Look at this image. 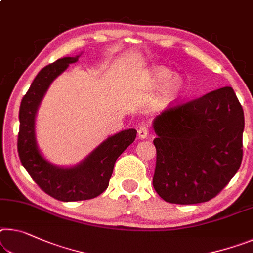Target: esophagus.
I'll return each instance as SVG.
<instances>
[{"instance_id": "34e87169", "label": "esophagus", "mask_w": 253, "mask_h": 253, "mask_svg": "<svg viewBox=\"0 0 253 253\" xmlns=\"http://www.w3.org/2000/svg\"><path fill=\"white\" fill-rule=\"evenodd\" d=\"M137 133H138V137L139 138H142V139L146 138L147 135H148V128L146 126H141V127L138 128Z\"/></svg>"}]
</instances>
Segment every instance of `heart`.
<instances>
[{"label": "heart", "mask_w": 253, "mask_h": 253, "mask_svg": "<svg viewBox=\"0 0 253 253\" xmlns=\"http://www.w3.org/2000/svg\"><path fill=\"white\" fill-rule=\"evenodd\" d=\"M153 83L156 89H166L164 93V102L171 103L179 100L186 92V85L184 83L175 78L173 72L164 69V67H158L153 74Z\"/></svg>", "instance_id": "obj_1"}]
</instances>
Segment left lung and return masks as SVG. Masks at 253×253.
Segmentation results:
<instances>
[{"instance_id":"1","label":"left lung","mask_w":253,"mask_h":253,"mask_svg":"<svg viewBox=\"0 0 253 253\" xmlns=\"http://www.w3.org/2000/svg\"><path fill=\"white\" fill-rule=\"evenodd\" d=\"M153 128V187L168 203L208 202L241 166L244 114L231 86L168 108Z\"/></svg>"}]
</instances>
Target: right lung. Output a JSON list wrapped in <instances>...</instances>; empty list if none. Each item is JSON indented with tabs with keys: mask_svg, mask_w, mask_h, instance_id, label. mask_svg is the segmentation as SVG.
<instances>
[{
	"mask_svg": "<svg viewBox=\"0 0 253 253\" xmlns=\"http://www.w3.org/2000/svg\"><path fill=\"white\" fill-rule=\"evenodd\" d=\"M76 57H64L43 67L21 100L19 110L18 153L28 173L47 195L62 202L95 198L108 188L118 156L134 142L137 131L123 130L107 138L72 168L53 166L39 153L35 137V117L38 106L50 83L67 69Z\"/></svg>",
	"mask_w": 253,
	"mask_h": 253,
	"instance_id": "add662e5",
	"label": "right lung"
}]
</instances>
